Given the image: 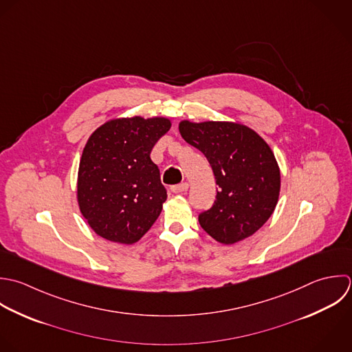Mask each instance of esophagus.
Segmentation results:
<instances>
[{"label":"esophagus","instance_id":"1","mask_svg":"<svg viewBox=\"0 0 352 352\" xmlns=\"http://www.w3.org/2000/svg\"><path fill=\"white\" fill-rule=\"evenodd\" d=\"M188 188H189V184L184 182V184H179V185H173L171 192L173 193H182V192H186Z\"/></svg>","mask_w":352,"mask_h":352}]
</instances>
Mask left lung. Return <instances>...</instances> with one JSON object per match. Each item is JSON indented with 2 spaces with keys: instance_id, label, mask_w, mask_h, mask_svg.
<instances>
[{
  "instance_id": "left-lung-1",
  "label": "left lung",
  "mask_w": 352,
  "mask_h": 352,
  "mask_svg": "<svg viewBox=\"0 0 352 352\" xmlns=\"http://www.w3.org/2000/svg\"><path fill=\"white\" fill-rule=\"evenodd\" d=\"M182 138L207 157L218 185L212 207L199 215L217 241L234 244L259 230L280 195L277 160L254 130L232 122L179 123Z\"/></svg>"
}]
</instances>
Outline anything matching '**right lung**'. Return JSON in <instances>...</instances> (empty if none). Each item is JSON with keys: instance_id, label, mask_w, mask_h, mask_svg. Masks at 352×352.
<instances>
[{"instance_id": "obj_1", "label": "right lung", "mask_w": 352, "mask_h": 352, "mask_svg": "<svg viewBox=\"0 0 352 352\" xmlns=\"http://www.w3.org/2000/svg\"><path fill=\"white\" fill-rule=\"evenodd\" d=\"M164 118L116 119L89 138L78 171V203L102 239L133 244L155 223L167 199L151 152L170 130Z\"/></svg>"}]
</instances>
